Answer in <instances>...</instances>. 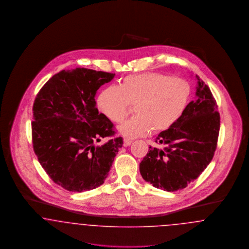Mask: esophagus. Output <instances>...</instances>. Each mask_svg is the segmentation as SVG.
<instances>
[{
  "instance_id": "obj_1",
  "label": "esophagus",
  "mask_w": 249,
  "mask_h": 249,
  "mask_svg": "<svg viewBox=\"0 0 249 249\" xmlns=\"http://www.w3.org/2000/svg\"><path fill=\"white\" fill-rule=\"evenodd\" d=\"M123 144H124V146H129V145H130V143L132 142V141L130 140V139H128V138H124L123 139Z\"/></svg>"
}]
</instances>
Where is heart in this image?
Returning <instances> with one entry per match:
<instances>
[{
	"instance_id": "1",
	"label": "heart",
	"mask_w": 249,
	"mask_h": 249,
	"mask_svg": "<svg viewBox=\"0 0 249 249\" xmlns=\"http://www.w3.org/2000/svg\"><path fill=\"white\" fill-rule=\"evenodd\" d=\"M190 98V86L181 78L160 72L131 74L118 87H107L98 97L102 114L113 122L127 116L129 104H136V116L122 122L119 132L129 138L142 137L151 130L170 129L183 115Z\"/></svg>"
}]
</instances>
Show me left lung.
Wrapping results in <instances>:
<instances>
[{
    "mask_svg": "<svg viewBox=\"0 0 249 249\" xmlns=\"http://www.w3.org/2000/svg\"><path fill=\"white\" fill-rule=\"evenodd\" d=\"M195 99L170 129L159 133L140 163L142 178L157 189L177 191L200 177L213 159L220 128L217 106L208 86L195 76Z\"/></svg>",
    "mask_w": 249,
    "mask_h": 249,
    "instance_id": "1",
    "label": "left lung"
}]
</instances>
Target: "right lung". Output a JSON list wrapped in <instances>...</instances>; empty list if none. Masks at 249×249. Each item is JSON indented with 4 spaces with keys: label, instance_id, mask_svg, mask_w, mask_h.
I'll use <instances>...</instances> for the list:
<instances>
[{
    "label": "right lung",
    "instance_id": "obj_1",
    "mask_svg": "<svg viewBox=\"0 0 249 249\" xmlns=\"http://www.w3.org/2000/svg\"><path fill=\"white\" fill-rule=\"evenodd\" d=\"M115 73L87 68L62 70L36 96L32 123L34 149L56 184L71 192L93 190L105 183L123 144L112 122L96 108L95 96Z\"/></svg>",
    "mask_w": 249,
    "mask_h": 249
}]
</instances>
